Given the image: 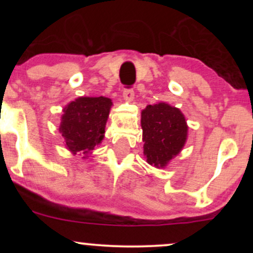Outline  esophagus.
Wrapping results in <instances>:
<instances>
[{"instance_id": "1", "label": "esophagus", "mask_w": 253, "mask_h": 253, "mask_svg": "<svg viewBox=\"0 0 253 253\" xmlns=\"http://www.w3.org/2000/svg\"><path fill=\"white\" fill-rule=\"evenodd\" d=\"M123 96L125 98V101H127V102H130V101H133V98H134V90L133 89H124V94Z\"/></svg>"}]
</instances>
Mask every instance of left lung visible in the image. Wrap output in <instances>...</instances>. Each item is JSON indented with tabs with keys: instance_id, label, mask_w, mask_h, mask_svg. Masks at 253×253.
<instances>
[{
	"instance_id": "8db88e82",
	"label": "left lung",
	"mask_w": 253,
	"mask_h": 253,
	"mask_svg": "<svg viewBox=\"0 0 253 253\" xmlns=\"http://www.w3.org/2000/svg\"><path fill=\"white\" fill-rule=\"evenodd\" d=\"M144 155L147 163L164 168L187 140L188 126L181 110L167 103L147 106L141 112Z\"/></svg>"
}]
</instances>
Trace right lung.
<instances>
[{
  "instance_id": "right-lung-1",
  "label": "right lung",
  "mask_w": 253,
  "mask_h": 253,
  "mask_svg": "<svg viewBox=\"0 0 253 253\" xmlns=\"http://www.w3.org/2000/svg\"><path fill=\"white\" fill-rule=\"evenodd\" d=\"M110 107L103 96L80 97L65 107L59 130L72 153L86 155L102 141Z\"/></svg>"
}]
</instances>
